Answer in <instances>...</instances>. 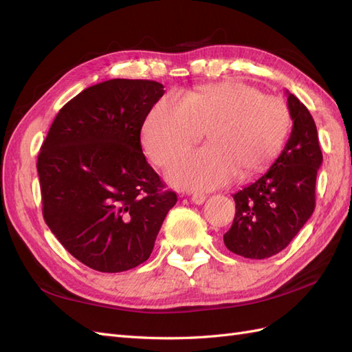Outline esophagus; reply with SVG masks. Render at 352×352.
Returning a JSON list of instances; mask_svg holds the SVG:
<instances>
[{
	"instance_id": "obj_1",
	"label": "esophagus",
	"mask_w": 352,
	"mask_h": 352,
	"mask_svg": "<svg viewBox=\"0 0 352 352\" xmlns=\"http://www.w3.org/2000/svg\"><path fill=\"white\" fill-rule=\"evenodd\" d=\"M190 199H192V202L194 204H204V201L207 199V197L204 195V194H201V192H195V194H192V197H190Z\"/></svg>"
}]
</instances>
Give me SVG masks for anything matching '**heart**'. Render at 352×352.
Returning a JSON list of instances; mask_svg holds the SVG:
<instances>
[{
  "mask_svg": "<svg viewBox=\"0 0 352 352\" xmlns=\"http://www.w3.org/2000/svg\"><path fill=\"white\" fill-rule=\"evenodd\" d=\"M287 104L248 83L207 85L185 100L166 95L142 124V145L157 166H168L194 146L207 129L208 145L170 167L175 186L214 189L238 173L250 177L267 168L282 151L291 131Z\"/></svg>",
  "mask_w": 352,
  "mask_h": 352,
  "instance_id": "1",
  "label": "heart"
}]
</instances>
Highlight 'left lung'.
Wrapping results in <instances>:
<instances>
[{"label": "left lung", "instance_id": "left-lung-1", "mask_svg": "<svg viewBox=\"0 0 352 352\" xmlns=\"http://www.w3.org/2000/svg\"><path fill=\"white\" fill-rule=\"evenodd\" d=\"M286 97L289 140L267 173L233 195L235 219L223 235L226 248L245 258H269L285 250L316 207V179L323 163L317 127L294 94L286 91Z\"/></svg>", "mask_w": 352, "mask_h": 352}]
</instances>
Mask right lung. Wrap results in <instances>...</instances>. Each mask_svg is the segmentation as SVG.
<instances>
[{"instance_id": "obj_1", "label": "right lung", "mask_w": 352, "mask_h": 352, "mask_svg": "<svg viewBox=\"0 0 352 352\" xmlns=\"http://www.w3.org/2000/svg\"><path fill=\"white\" fill-rule=\"evenodd\" d=\"M164 87L111 79L83 89L52 122L38 155L42 214L74 258L119 273L150 258L177 197L148 164L141 129Z\"/></svg>"}]
</instances>
